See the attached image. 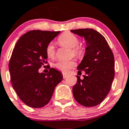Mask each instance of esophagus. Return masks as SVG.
<instances>
[{
    "instance_id": "esophagus-1",
    "label": "esophagus",
    "mask_w": 129,
    "mask_h": 129,
    "mask_svg": "<svg viewBox=\"0 0 129 129\" xmlns=\"http://www.w3.org/2000/svg\"><path fill=\"white\" fill-rule=\"evenodd\" d=\"M62 75H63V78L64 79L66 78L67 77V76H68V75H67V74H65V73H63Z\"/></svg>"
}]
</instances>
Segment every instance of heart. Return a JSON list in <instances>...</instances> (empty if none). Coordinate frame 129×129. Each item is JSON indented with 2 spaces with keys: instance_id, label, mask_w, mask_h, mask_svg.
<instances>
[{
  "instance_id": "b5f03b06",
  "label": "heart",
  "mask_w": 129,
  "mask_h": 129,
  "mask_svg": "<svg viewBox=\"0 0 129 129\" xmlns=\"http://www.w3.org/2000/svg\"><path fill=\"white\" fill-rule=\"evenodd\" d=\"M58 42L61 46L72 48L73 53L77 56H82L83 53V49L81 46H78L80 40L78 37L71 32H65L59 37ZM46 54L49 58H53L55 56V49L52 43H49L46 49ZM76 65L75 61H63L59 60L54 64V67L56 69L63 73H67L69 70Z\"/></svg>"
}]
</instances>
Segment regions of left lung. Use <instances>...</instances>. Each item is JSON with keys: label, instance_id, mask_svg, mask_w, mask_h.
Masks as SVG:
<instances>
[{"label": "left lung", "instance_id": "8db88e82", "mask_svg": "<svg viewBox=\"0 0 129 129\" xmlns=\"http://www.w3.org/2000/svg\"><path fill=\"white\" fill-rule=\"evenodd\" d=\"M83 37L86 42L85 56L77 69L84 71L83 79L77 75V82L73 87L74 98L85 107L101 104L111 90L114 78V58L105 37L93 29L71 30Z\"/></svg>", "mask_w": 129, "mask_h": 129}]
</instances>
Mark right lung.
I'll return each mask as SVG.
<instances>
[{"label": "right lung", "mask_w": 129, "mask_h": 129, "mask_svg": "<svg viewBox=\"0 0 129 129\" xmlns=\"http://www.w3.org/2000/svg\"><path fill=\"white\" fill-rule=\"evenodd\" d=\"M60 31L33 30L17 41L9 62L11 82L19 98L32 108H41L50 101L55 87L63 79L61 73L49 67L48 73L39 69L47 63L46 49Z\"/></svg>", "instance_id": "add662e5"}]
</instances>
